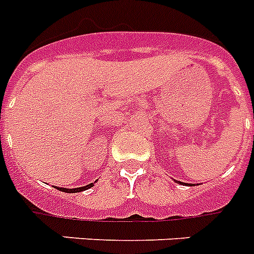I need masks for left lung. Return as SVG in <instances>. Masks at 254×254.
I'll use <instances>...</instances> for the list:
<instances>
[{
	"label": "left lung",
	"mask_w": 254,
	"mask_h": 254,
	"mask_svg": "<svg viewBox=\"0 0 254 254\" xmlns=\"http://www.w3.org/2000/svg\"><path fill=\"white\" fill-rule=\"evenodd\" d=\"M176 183H177V181H176ZM179 183H180V181H179ZM180 184H181V183H180ZM184 185H186V184H185V183H184Z\"/></svg>",
	"instance_id": "obj_1"
}]
</instances>
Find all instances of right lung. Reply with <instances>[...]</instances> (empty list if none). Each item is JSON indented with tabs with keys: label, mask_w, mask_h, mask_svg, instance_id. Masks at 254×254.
Here are the masks:
<instances>
[{
	"label": "right lung",
	"mask_w": 254,
	"mask_h": 254,
	"mask_svg": "<svg viewBox=\"0 0 254 254\" xmlns=\"http://www.w3.org/2000/svg\"><path fill=\"white\" fill-rule=\"evenodd\" d=\"M95 183H96V181H95ZM94 184H88V185L82 186V188H75V189H66V188H59V186H55V189L60 190V191H64V192H70L71 194V192H79V191H84V190L90 189V188H92V186H94Z\"/></svg>",
	"instance_id": "1"
}]
</instances>
